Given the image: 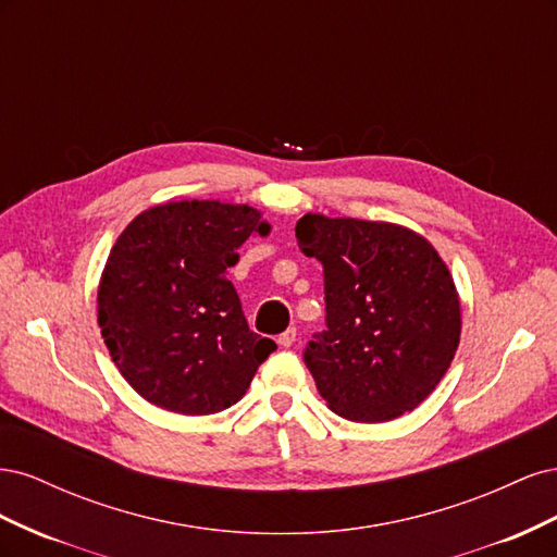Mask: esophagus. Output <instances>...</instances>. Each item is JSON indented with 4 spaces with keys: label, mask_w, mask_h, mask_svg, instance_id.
Returning a JSON list of instances; mask_svg holds the SVG:
<instances>
[{
    "label": "esophagus",
    "mask_w": 557,
    "mask_h": 557,
    "mask_svg": "<svg viewBox=\"0 0 557 557\" xmlns=\"http://www.w3.org/2000/svg\"><path fill=\"white\" fill-rule=\"evenodd\" d=\"M295 339H297V330H295V327H288L283 334H278V346L290 348V346L295 344Z\"/></svg>",
    "instance_id": "esophagus-1"
}]
</instances>
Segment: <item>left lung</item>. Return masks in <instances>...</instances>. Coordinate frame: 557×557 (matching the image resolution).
<instances>
[{
  "label": "left lung",
  "instance_id": "8db88e82",
  "mask_svg": "<svg viewBox=\"0 0 557 557\" xmlns=\"http://www.w3.org/2000/svg\"><path fill=\"white\" fill-rule=\"evenodd\" d=\"M301 252L325 274V323L305 350L320 397L342 418L387 423L413 411L460 344V299L446 262L395 223L301 215Z\"/></svg>",
  "mask_w": 557,
  "mask_h": 557
}]
</instances>
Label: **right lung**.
<instances>
[{
    "label": "right lung",
    "mask_w": 557,
    "mask_h": 557,
    "mask_svg": "<svg viewBox=\"0 0 557 557\" xmlns=\"http://www.w3.org/2000/svg\"><path fill=\"white\" fill-rule=\"evenodd\" d=\"M269 223L248 205L181 199L150 207L113 244L97 290L111 360L146 401L183 416L237 404L276 350L248 330L227 269Z\"/></svg>",
    "instance_id": "obj_1"
}]
</instances>
